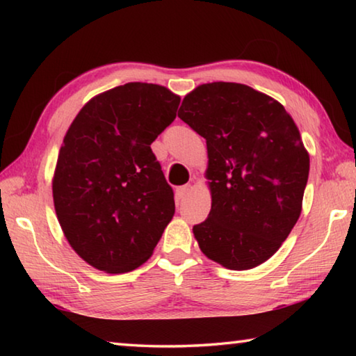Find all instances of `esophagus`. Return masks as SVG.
Returning <instances> with one entry per match:
<instances>
[{
	"instance_id": "obj_1",
	"label": "esophagus",
	"mask_w": 356,
	"mask_h": 356,
	"mask_svg": "<svg viewBox=\"0 0 356 356\" xmlns=\"http://www.w3.org/2000/svg\"><path fill=\"white\" fill-rule=\"evenodd\" d=\"M190 191H191V185H184V186H179V188L176 190V197L179 201H182V200H185L186 196L190 195Z\"/></svg>"
}]
</instances>
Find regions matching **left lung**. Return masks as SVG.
I'll list each match as a JSON object with an SVG mask.
<instances>
[{"instance_id":"left-lung-1","label":"left lung","mask_w":356,"mask_h":356,"mask_svg":"<svg viewBox=\"0 0 356 356\" xmlns=\"http://www.w3.org/2000/svg\"><path fill=\"white\" fill-rule=\"evenodd\" d=\"M177 116L207 144L212 209L193 226L201 251L229 270L264 264L298 221L308 182L291 114L246 84L215 81L186 94Z\"/></svg>"}]
</instances>
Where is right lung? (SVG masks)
<instances>
[{
	"instance_id": "right-lung-1",
	"label": "right lung",
	"mask_w": 356,
	"mask_h": 356,
	"mask_svg": "<svg viewBox=\"0 0 356 356\" xmlns=\"http://www.w3.org/2000/svg\"><path fill=\"white\" fill-rule=\"evenodd\" d=\"M179 104L160 84L127 83L95 95L70 124L53 202L69 245L94 268H138L172 220L174 193L150 144L176 119Z\"/></svg>"
}]
</instances>
